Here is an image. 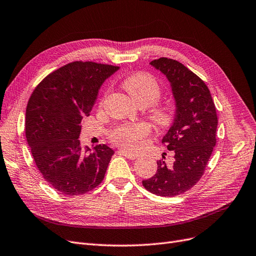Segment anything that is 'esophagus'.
<instances>
[{
	"label": "esophagus",
	"mask_w": 256,
	"mask_h": 256,
	"mask_svg": "<svg viewBox=\"0 0 256 256\" xmlns=\"http://www.w3.org/2000/svg\"><path fill=\"white\" fill-rule=\"evenodd\" d=\"M120 153L123 155V156H126V158H128V159H130V160H133V159H136L137 157H138V155L137 154H134V153H130V152H126V150H120Z\"/></svg>",
	"instance_id": "esophagus-1"
}]
</instances>
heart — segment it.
Returning <instances> with one entry per match:
<instances>
[{
    "label": "heart",
    "instance_id": "heart-1",
    "mask_svg": "<svg viewBox=\"0 0 256 256\" xmlns=\"http://www.w3.org/2000/svg\"><path fill=\"white\" fill-rule=\"evenodd\" d=\"M123 88L140 108H148V117L159 128H168L176 119V110L171 103L159 102L162 88L152 74L138 72L123 81ZM104 97L100 101V106ZM146 123H123L114 128L110 138L114 144L128 150H138L150 134Z\"/></svg>",
    "mask_w": 256,
    "mask_h": 256
}]
</instances>
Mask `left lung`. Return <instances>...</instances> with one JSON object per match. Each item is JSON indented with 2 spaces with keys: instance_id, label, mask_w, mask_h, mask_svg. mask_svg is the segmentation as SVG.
Listing matches in <instances>:
<instances>
[{
  "instance_id": "left-lung-1",
  "label": "left lung",
  "mask_w": 256,
  "mask_h": 256,
  "mask_svg": "<svg viewBox=\"0 0 256 256\" xmlns=\"http://www.w3.org/2000/svg\"><path fill=\"white\" fill-rule=\"evenodd\" d=\"M171 82L176 100V119L162 138L168 150H174V162L157 160V172L142 180L148 191L173 197L193 188L206 171L216 144V108L206 83L196 74L173 59L150 62Z\"/></svg>"
}]
</instances>
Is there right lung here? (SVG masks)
Segmentation results:
<instances>
[{
	"mask_svg": "<svg viewBox=\"0 0 256 256\" xmlns=\"http://www.w3.org/2000/svg\"><path fill=\"white\" fill-rule=\"evenodd\" d=\"M119 66L74 61L54 70L28 100L25 135L36 166L56 192L88 193L106 175L114 150L106 144L82 148L81 121L90 116L104 80Z\"/></svg>",
	"mask_w": 256,
	"mask_h": 256,
	"instance_id": "1",
	"label": "right lung"
}]
</instances>
